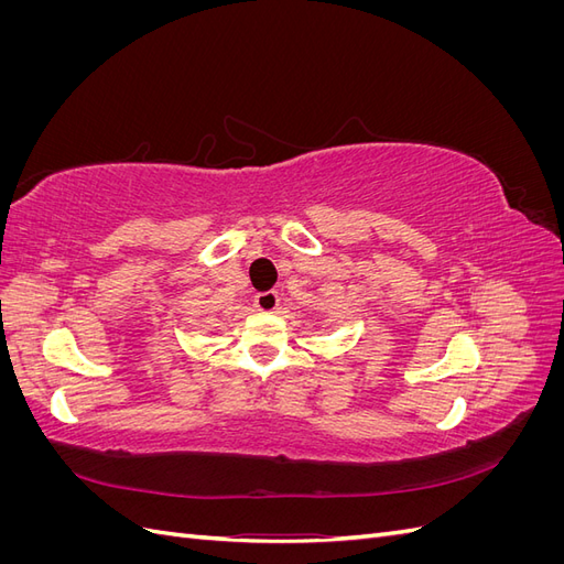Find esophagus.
Wrapping results in <instances>:
<instances>
[{"instance_id": "1", "label": "esophagus", "mask_w": 564, "mask_h": 564, "mask_svg": "<svg viewBox=\"0 0 564 564\" xmlns=\"http://www.w3.org/2000/svg\"><path fill=\"white\" fill-rule=\"evenodd\" d=\"M253 305H256V311H261V313H275L280 305V296H278V292H263L253 299Z\"/></svg>"}]
</instances>
